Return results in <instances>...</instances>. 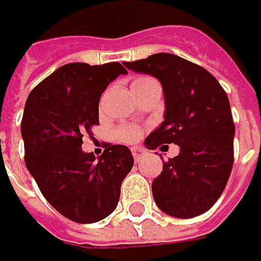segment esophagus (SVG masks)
<instances>
[{"instance_id": "obj_1", "label": "esophagus", "mask_w": 261, "mask_h": 261, "mask_svg": "<svg viewBox=\"0 0 261 261\" xmlns=\"http://www.w3.org/2000/svg\"><path fill=\"white\" fill-rule=\"evenodd\" d=\"M132 155L135 158V161H141L142 156L146 155V151L144 148H141V146H134L132 148Z\"/></svg>"}]
</instances>
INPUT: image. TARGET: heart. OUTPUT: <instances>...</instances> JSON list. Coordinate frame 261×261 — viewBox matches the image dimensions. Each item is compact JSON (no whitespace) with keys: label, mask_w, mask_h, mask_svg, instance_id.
Segmentation results:
<instances>
[{"label":"heart","mask_w":261,"mask_h":261,"mask_svg":"<svg viewBox=\"0 0 261 261\" xmlns=\"http://www.w3.org/2000/svg\"><path fill=\"white\" fill-rule=\"evenodd\" d=\"M145 80H149V78H138L134 83L145 81ZM117 135L120 138V141H123V142H134L141 136V130L136 129V127H132V126H126V127H120L117 130Z\"/></svg>","instance_id":"obj_1"}]
</instances>
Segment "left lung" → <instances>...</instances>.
<instances>
[{"label": "left lung", "mask_w": 261, "mask_h": 261, "mask_svg": "<svg viewBox=\"0 0 261 261\" xmlns=\"http://www.w3.org/2000/svg\"><path fill=\"white\" fill-rule=\"evenodd\" d=\"M125 66L155 76L163 86L164 122L146 136V148L180 146L152 181L156 206L181 219L205 214L222 195L234 163L236 126L228 95L205 68L173 54Z\"/></svg>", "instance_id": "8db88e82"}]
</instances>
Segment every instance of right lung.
I'll return each mask as SVG.
<instances>
[{"label": "right lung", "instance_id": "right-lung-1", "mask_svg": "<svg viewBox=\"0 0 261 261\" xmlns=\"http://www.w3.org/2000/svg\"><path fill=\"white\" fill-rule=\"evenodd\" d=\"M125 74L119 62L66 64L39 83L25 101V167L46 200L78 224L98 222L115 211L122 181L134 167L125 145H107L98 158L81 149L83 135L98 125L100 97Z\"/></svg>", "mask_w": 261, "mask_h": 261}]
</instances>
